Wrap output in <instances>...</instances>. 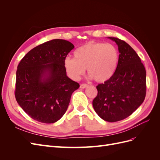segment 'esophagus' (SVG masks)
I'll list each match as a JSON object with an SVG mask.
<instances>
[{"instance_id": "1", "label": "esophagus", "mask_w": 160, "mask_h": 160, "mask_svg": "<svg viewBox=\"0 0 160 160\" xmlns=\"http://www.w3.org/2000/svg\"><path fill=\"white\" fill-rule=\"evenodd\" d=\"M88 86V84H85V83H82L80 85V88L81 89H85V88H87V87Z\"/></svg>"}]
</instances>
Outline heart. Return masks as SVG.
Wrapping results in <instances>:
<instances>
[{
	"mask_svg": "<svg viewBox=\"0 0 160 160\" xmlns=\"http://www.w3.org/2000/svg\"><path fill=\"white\" fill-rule=\"evenodd\" d=\"M74 59L67 57L64 67L72 80H79L85 72L91 79L99 83L107 81L113 76L119 63V52L113 45L90 41L74 51Z\"/></svg>",
	"mask_w": 160,
	"mask_h": 160,
	"instance_id": "obj_1",
	"label": "heart"
}]
</instances>
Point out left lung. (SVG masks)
Wrapping results in <instances>:
<instances>
[{
    "label": "left lung",
    "mask_w": 160,
    "mask_h": 160,
    "mask_svg": "<svg viewBox=\"0 0 160 160\" xmlns=\"http://www.w3.org/2000/svg\"><path fill=\"white\" fill-rule=\"evenodd\" d=\"M118 46L119 63L115 74L96 87L93 108L108 122L124 119L136 110L146 98V71L139 57L126 42L109 37Z\"/></svg>",
    "instance_id": "left-lung-1"
}]
</instances>
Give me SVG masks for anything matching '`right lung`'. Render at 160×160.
I'll list each match as a JSON object with an SVG mask.
<instances>
[{"label":"right lung","instance_id":"1","mask_svg":"<svg viewBox=\"0 0 160 160\" xmlns=\"http://www.w3.org/2000/svg\"><path fill=\"white\" fill-rule=\"evenodd\" d=\"M74 45L53 39L33 48L17 67L15 98L25 113L37 122L52 123L68 108L79 84L67 76L64 60Z\"/></svg>","mask_w":160,"mask_h":160}]
</instances>
